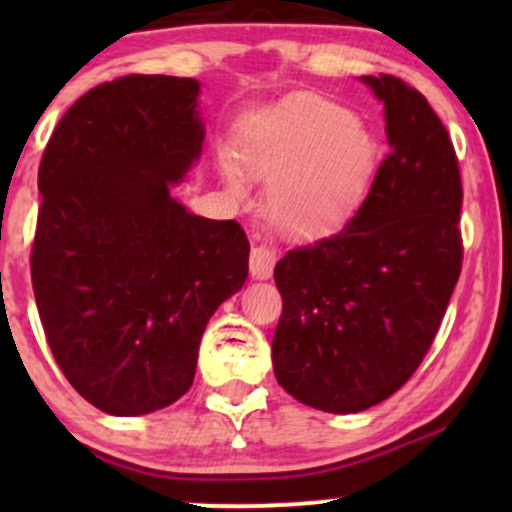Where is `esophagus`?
Returning <instances> with one entry per match:
<instances>
[{
  "label": "esophagus",
  "mask_w": 512,
  "mask_h": 512,
  "mask_svg": "<svg viewBox=\"0 0 512 512\" xmlns=\"http://www.w3.org/2000/svg\"><path fill=\"white\" fill-rule=\"evenodd\" d=\"M276 262V252L267 245H257L250 252V274L252 279H269Z\"/></svg>",
  "instance_id": "34e87169"
}]
</instances>
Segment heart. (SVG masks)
I'll return each instance as SVG.
<instances>
[{
    "instance_id": "obj_1",
    "label": "heart",
    "mask_w": 512,
    "mask_h": 512,
    "mask_svg": "<svg viewBox=\"0 0 512 512\" xmlns=\"http://www.w3.org/2000/svg\"><path fill=\"white\" fill-rule=\"evenodd\" d=\"M238 158L250 178L272 180L267 211L276 226L313 233L342 219L363 197L378 166V142L342 103L296 96L250 122ZM221 175L233 195H245L236 161L223 158Z\"/></svg>"
}]
</instances>
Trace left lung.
<instances>
[{"mask_svg":"<svg viewBox=\"0 0 512 512\" xmlns=\"http://www.w3.org/2000/svg\"><path fill=\"white\" fill-rule=\"evenodd\" d=\"M361 81L385 108L390 154L337 233L289 250L274 269L284 301L274 375L330 414L366 411L407 383L462 269V182L448 129L397 76Z\"/></svg>","mask_w":512,"mask_h":512,"instance_id":"8db88e82","label":"left lung"}]
</instances>
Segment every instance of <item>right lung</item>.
Wrapping results in <instances>:
<instances>
[{"label":"right lung","mask_w":512,"mask_h":512,"mask_svg":"<svg viewBox=\"0 0 512 512\" xmlns=\"http://www.w3.org/2000/svg\"><path fill=\"white\" fill-rule=\"evenodd\" d=\"M197 98V79L163 74L91 88L40 161L35 303L64 378L105 414L178 402L209 317L248 279L240 223L173 197L202 156Z\"/></svg>","instance_id":"obj_1"}]
</instances>
